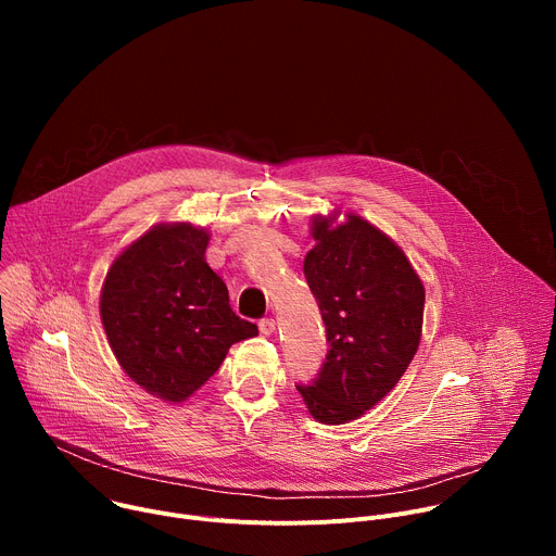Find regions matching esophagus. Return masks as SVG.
Listing matches in <instances>:
<instances>
[{
	"label": "esophagus",
	"instance_id": "esophagus-1",
	"mask_svg": "<svg viewBox=\"0 0 556 556\" xmlns=\"http://www.w3.org/2000/svg\"><path fill=\"white\" fill-rule=\"evenodd\" d=\"M275 330H277V321H275V319H262V321H260V332H262L264 337L275 334Z\"/></svg>",
	"mask_w": 556,
	"mask_h": 556
}]
</instances>
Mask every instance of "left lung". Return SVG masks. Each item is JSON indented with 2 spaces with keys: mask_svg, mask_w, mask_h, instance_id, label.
<instances>
[{
  "mask_svg": "<svg viewBox=\"0 0 556 556\" xmlns=\"http://www.w3.org/2000/svg\"><path fill=\"white\" fill-rule=\"evenodd\" d=\"M314 217L305 281L330 345L319 376L296 384L314 420L361 418L409 367L422 332L425 288L405 253L367 219Z\"/></svg>",
  "mask_w": 556,
  "mask_h": 556,
  "instance_id": "left-lung-1",
  "label": "left lung"
}]
</instances>
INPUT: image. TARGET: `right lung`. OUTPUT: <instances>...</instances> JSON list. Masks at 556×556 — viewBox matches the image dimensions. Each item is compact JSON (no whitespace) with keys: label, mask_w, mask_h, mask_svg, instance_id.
Returning <instances> with one entry per match:
<instances>
[{"label":"right lung","mask_w":556,"mask_h":556,"mask_svg":"<svg viewBox=\"0 0 556 556\" xmlns=\"http://www.w3.org/2000/svg\"><path fill=\"white\" fill-rule=\"evenodd\" d=\"M206 247L204 228L157 224L116 257L101 290V321L116 361L169 403L198 391L232 343L260 334L230 309Z\"/></svg>","instance_id":"right-lung-1"}]
</instances>
